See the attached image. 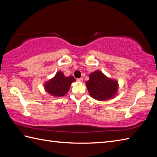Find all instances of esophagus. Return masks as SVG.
<instances>
[{"label":"esophagus","instance_id":"34e87169","mask_svg":"<svg viewBox=\"0 0 157 157\" xmlns=\"http://www.w3.org/2000/svg\"><path fill=\"white\" fill-rule=\"evenodd\" d=\"M77 81H78V82H83V78H81L77 79Z\"/></svg>","mask_w":157,"mask_h":157}]
</instances>
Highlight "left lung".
Masks as SVG:
<instances>
[{
	"label": "left lung",
	"instance_id": "8db88e82",
	"mask_svg": "<svg viewBox=\"0 0 157 157\" xmlns=\"http://www.w3.org/2000/svg\"><path fill=\"white\" fill-rule=\"evenodd\" d=\"M86 85L91 97L98 101L115 98L119 87L117 81L108 78L99 70L89 75V80L86 82Z\"/></svg>",
	"mask_w": 157,
	"mask_h": 157
}]
</instances>
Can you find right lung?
Returning a JSON list of instances; mask_svg holds the SVG:
<instances>
[{
  "instance_id": "1",
  "label": "right lung",
  "mask_w": 157,
  "mask_h": 157,
  "mask_svg": "<svg viewBox=\"0 0 157 157\" xmlns=\"http://www.w3.org/2000/svg\"><path fill=\"white\" fill-rule=\"evenodd\" d=\"M73 82H75V79L73 76L65 77L62 71H58L55 77L44 83V88L51 96L62 97L67 94Z\"/></svg>"
}]
</instances>
